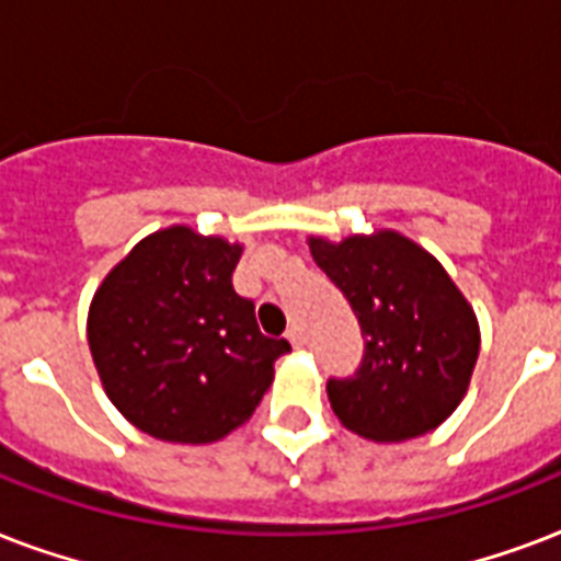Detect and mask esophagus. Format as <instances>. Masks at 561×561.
Returning <instances> with one entry per match:
<instances>
[{"label":"esophagus","instance_id":"34e87169","mask_svg":"<svg viewBox=\"0 0 561 561\" xmlns=\"http://www.w3.org/2000/svg\"><path fill=\"white\" fill-rule=\"evenodd\" d=\"M288 341H290V346H306V337H302V329H299V325H290L288 329Z\"/></svg>","mask_w":561,"mask_h":561}]
</instances>
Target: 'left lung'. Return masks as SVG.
I'll return each instance as SVG.
<instances>
[{"instance_id":"1","label":"left lung","mask_w":561,"mask_h":561,"mask_svg":"<svg viewBox=\"0 0 561 561\" xmlns=\"http://www.w3.org/2000/svg\"><path fill=\"white\" fill-rule=\"evenodd\" d=\"M308 247L364 334L355 375L325 383L334 416L375 443L443 425L469 390L480 352L478 317L443 264L392 229L341 244L308 238Z\"/></svg>"}]
</instances>
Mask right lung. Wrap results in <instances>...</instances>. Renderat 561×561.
<instances>
[{
    "instance_id": "add662e5",
    "label": "right lung",
    "mask_w": 561,
    "mask_h": 561,
    "mask_svg": "<svg viewBox=\"0 0 561 561\" xmlns=\"http://www.w3.org/2000/svg\"><path fill=\"white\" fill-rule=\"evenodd\" d=\"M241 244L169 227L142 238L101 282L87 341L104 392L139 431L165 443H215L253 416L290 352L264 337L238 297Z\"/></svg>"
}]
</instances>
